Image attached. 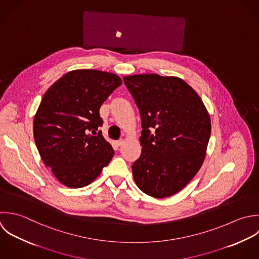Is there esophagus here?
I'll use <instances>...</instances> for the list:
<instances>
[{
	"label": "esophagus",
	"mask_w": 259,
	"mask_h": 259,
	"mask_svg": "<svg viewBox=\"0 0 259 259\" xmlns=\"http://www.w3.org/2000/svg\"><path fill=\"white\" fill-rule=\"evenodd\" d=\"M124 142H125V140H124V139H119L116 143H117V145H118V146H122V145L124 144Z\"/></svg>",
	"instance_id": "esophagus-1"
}]
</instances>
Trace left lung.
I'll return each instance as SVG.
<instances>
[{"mask_svg": "<svg viewBox=\"0 0 259 259\" xmlns=\"http://www.w3.org/2000/svg\"><path fill=\"white\" fill-rule=\"evenodd\" d=\"M141 117L142 152L132 165L137 187L153 198L184 189L200 170L211 135L209 113L196 91L177 76H124Z\"/></svg>", "mask_w": 259, "mask_h": 259, "instance_id": "left-lung-1", "label": "left lung"}]
</instances>
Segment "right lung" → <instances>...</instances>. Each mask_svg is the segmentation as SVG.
Returning <instances> with one entry per match:
<instances>
[{
    "instance_id": "right-lung-1",
    "label": "right lung",
    "mask_w": 259,
    "mask_h": 259,
    "mask_svg": "<svg viewBox=\"0 0 259 259\" xmlns=\"http://www.w3.org/2000/svg\"><path fill=\"white\" fill-rule=\"evenodd\" d=\"M121 84L114 73L76 69L44 94L34 117V140L44 164L65 187L90 185L113 158L112 145L98 130L99 111Z\"/></svg>"
}]
</instances>
